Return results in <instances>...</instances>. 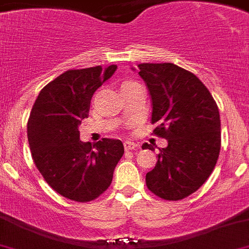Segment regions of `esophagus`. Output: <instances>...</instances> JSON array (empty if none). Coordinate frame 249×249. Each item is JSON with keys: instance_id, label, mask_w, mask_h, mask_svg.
<instances>
[{"instance_id": "obj_1", "label": "esophagus", "mask_w": 249, "mask_h": 249, "mask_svg": "<svg viewBox=\"0 0 249 249\" xmlns=\"http://www.w3.org/2000/svg\"><path fill=\"white\" fill-rule=\"evenodd\" d=\"M124 147H125V150H126V151L136 150V148L139 147V145L136 142H134V141H125Z\"/></svg>"}]
</instances>
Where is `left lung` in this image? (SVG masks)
<instances>
[{
	"instance_id": "1",
	"label": "left lung",
	"mask_w": 249,
	"mask_h": 249,
	"mask_svg": "<svg viewBox=\"0 0 249 249\" xmlns=\"http://www.w3.org/2000/svg\"><path fill=\"white\" fill-rule=\"evenodd\" d=\"M152 102L155 134L168 141L146 174V185L166 200H180L199 189L219 159L221 123L217 104L194 73L171 64H140ZM135 70V69H132ZM142 148L155 150L148 143Z\"/></svg>"
}]
</instances>
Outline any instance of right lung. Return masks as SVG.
<instances>
[{"mask_svg":"<svg viewBox=\"0 0 249 249\" xmlns=\"http://www.w3.org/2000/svg\"><path fill=\"white\" fill-rule=\"evenodd\" d=\"M117 65L69 70L39 93L32 108L27 135L36 168L60 195L86 203L108 189L114 168L124 153L120 140H80L82 119L90 99L117 71Z\"/></svg>","mask_w":249,"mask_h":249,"instance_id":"obj_1","label":"right lung"}]
</instances>
